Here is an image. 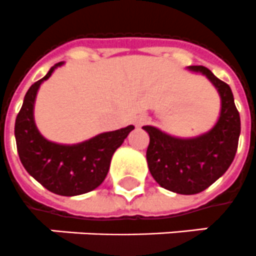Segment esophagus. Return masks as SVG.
I'll list each match as a JSON object with an SVG mask.
<instances>
[{"mask_svg": "<svg viewBox=\"0 0 256 256\" xmlns=\"http://www.w3.org/2000/svg\"><path fill=\"white\" fill-rule=\"evenodd\" d=\"M145 122H146V118H145V116H138V118H136V120H134V122H136L138 126H141V124H144Z\"/></svg>", "mask_w": 256, "mask_h": 256, "instance_id": "1", "label": "esophagus"}]
</instances>
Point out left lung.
<instances>
[{"label": "left lung", "instance_id": "obj_1", "mask_svg": "<svg viewBox=\"0 0 256 256\" xmlns=\"http://www.w3.org/2000/svg\"><path fill=\"white\" fill-rule=\"evenodd\" d=\"M190 71L205 75L220 98L218 122L209 132L197 138H180L156 126H142L149 134L148 168L156 182L178 194H197L224 174L234 160L240 134V118L232 88L204 66Z\"/></svg>", "mask_w": 256, "mask_h": 256}]
</instances>
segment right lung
I'll use <instances>...</instances> for the list:
<instances>
[{"label":"right lung","mask_w":256,"mask_h":256,"mask_svg":"<svg viewBox=\"0 0 256 256\" xmlns=\"http://www.w3.org/2000/svg\"><path fill=\"white\" fill-rule=\"evenodd\" d=\"M62 64L63 62L56 63L46 76L28 88L16 118L14 134L18 156L28 174L51 193L72 197L88 193L103 182L114 153L134 126L104 132L72 145L44 138L34 122V103L40 84Z\"/></svg>","instance_id":"right-lung-1"}]
</instances>
